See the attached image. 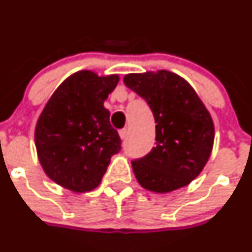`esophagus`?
Returning a JSON list of instances; mask_svg holds the SVG:
<instances>
[{"mask_svg": "<svg viewBox=\"0 0 252 252\" xmlns=\"http://www.w3.org/2000/svg\"><path fill=\"white\" fill-rule=\"evenodd\" d=\"M128 135H129L128 129H122V130L119 131V136H121L122 140H126V139L128 138Z\"/></svg>", "mask_w": 252, "mask_h": 252, "instance_id": "1", "label": "esophagus"}]
</instances>
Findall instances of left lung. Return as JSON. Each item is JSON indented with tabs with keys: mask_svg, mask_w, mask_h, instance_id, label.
<instances>
[{
	"mask_svg": "<svg viewBox=\"0 0 252 252\" xmlns=\"http://www.w3.org/2000/svg\"><path fill=\"white\" fill-rule=\"evenodd\" d=\"M124 84L146 100L154 113L156 146L131 167L149 191L166 194L189 185L207 163L215 124L191 85L169 70L130 73Z\"/></svg>",
	"mask_w": 252,
	"mask_h": 252,
	"instance_id": "left-lung-1",
	"label": "left lung"
}]
</instances>
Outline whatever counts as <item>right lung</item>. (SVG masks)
Listing matches in <instances>:
<instances>
[{
  "label": "right lung",
  "instance_id": "1",
  "mask_svg": "<svg viewBox=\"0 0 252 252\" xmlns=\"http://www.w3.org/2000/svg\"><path fill=\"white\" fill-rule=\"evenodd\" d=\"M118 81V74L79 70L62 81L40 113L34 134L37 158L60 187L73 192L96 189L121 150L103 106Z\"/></svg>",
  "mask_w": 252,
  "mask_h": 252
}]
</instances>
